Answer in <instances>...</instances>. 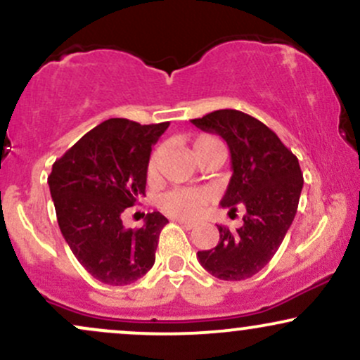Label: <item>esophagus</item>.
I'll return each instance as SVG.
<instances>
[{"label": "esophagus", "mask_w": 360, "mask_h": 360, "mask_svg": "<svg viewBox=\"0 0 360 360\" xmlns=\"http://www.w3.org/2000/svg\"><path fill=\"white\" fill-rule=\"evenodd\" d=\"M177 223H179V225L181 226H183V229H186V230H193L194 229V226H196V223H194V221H188V220H181V218H179V220H176Z\"/></svg>", "instance_id": "1"}]
</instances>
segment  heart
<instances>
[{
    "mask_svg": "<svg viewBox=\"0 0 360 360\" xmlns=\"http://www.w3.org/2000/svg\"><path fill=\"white\" fill-rule=\"evenodd\" d=\"M213 147H221L220 140L213 135H200V137L194 139L193 142V154L198 157L203 154L205 150ZM159 160H160V148H155L148 157L147 162V176L148 179H154L157 174V169H159ZM210 194L208 191L200 188H176L171 191L164 193L159 198V208L164 213L171 214V217L177 218H194L198 217L205 210V206L208 205Z\"/></svg>",
    "mask_w": 360,
    "mask_h": 360,
    "instance_id": "b5f03b06",
    "label": "heart"
}]
</instances>
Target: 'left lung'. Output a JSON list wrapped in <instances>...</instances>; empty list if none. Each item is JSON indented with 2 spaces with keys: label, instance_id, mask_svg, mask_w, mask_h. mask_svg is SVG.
<instances>
[{
  "label": "left lung",
  "instance_id": "obj_1",
  "mask_svg": "<svg viewBox=\"0 0 360 360\" xmlns=\"http://www.w3.org/2000/svg\"><path fill=\"white\" fill-rule=\"evenodd\" d=\"M191 123L226 142L233 174L221 206L230 213L245 210L240 229L232 232L218 225V245L200 250L198 259L218 279L252 278L274 257L295 220L303 188L298 157L269 127L243 111L217 110Z\"/></svg>",
  "mask_w": 360,
  "mask_h": 360
}]
</instances>
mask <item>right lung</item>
Here are the masks:
<instances>
[{
  "instance_id": "1",
  "label": "right lung",
  "mask_w": 360,
  "mask_h": 360,
  "mask_svg": "<svg viewBox=\"0 0 360 360\" xmlns=\"http://www.w3.org/2000/svg\"><path fill=\"white\" fill-rule=\"evenodd\" d=\"M167 127L110 118L53 162L49 188L59 229L81 266L101 283L125 286L154 266L167 218L152 212L143 226L125 229L122 213L146 196L152 146Z\"/></svg>"
}]
</instances>
